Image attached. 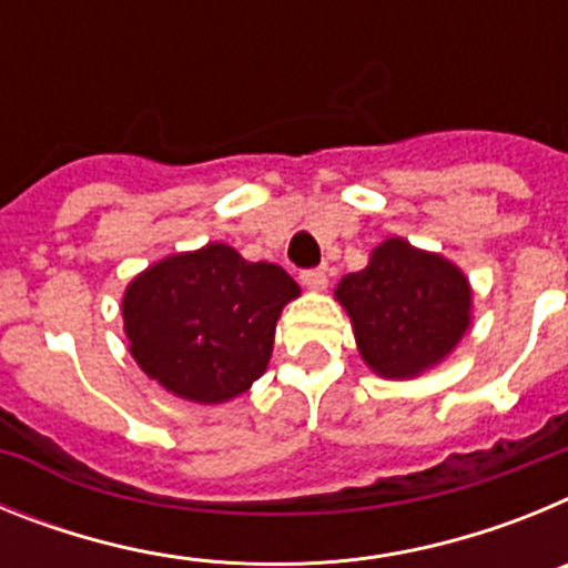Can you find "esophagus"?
I'll use <instances>...</instances> for the list:
<instances>
[{"mask_svg": "<svg viewBox=\"0 0 568 568\" xmlns=\"http://www.w3.org/2000/svg\"><path fill=\"white\" fill-rule=\"evenodd\" d=\"M301 284H304V287H307V290H313V293H324V290L329 287L327 267L304 270V273H301Z\"/></svg>", "mask_w": 568, "mask_h": 568, "instance_id": "esophagus-1", "label": "esophagus"}]
</instances>
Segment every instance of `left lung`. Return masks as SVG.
Masks as SVG:
<instances>
[{
	"label": "left lung",
	"mask_w": 568,
	"mask_h": 568,
	"mask_svg": "<svg viewBox=\"0 0 568 568\" xmlns=\"http://www.w3.org/2000/svg\"><path fill=\"white\" fill-rule=\"evenodd\" d=\"M335 301L353 321L364 364L389 381L438 366L471 327V284L440 253L389 235L366 267L338 281Z\"/></svg>",
	"instance_id": "8db88e82"
}]
</instances>
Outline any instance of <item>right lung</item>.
<instances>
[{"label": "right lung", "instance_id": "right-lung-1", "mask_svg": "<svg viewBox=\"0 0 568 568\" xmlns=\"http://www.w3.org/2000/svg\"><path fill=\"white\" fill-rule=\"evenodd\" d=\"M298 295L287 270L222 241L173 253L124 290L130 355L175 398L224 404L264 375L281 310Z\"/></svg>", "mask_w": 568, "mask_h": 568}]
</instances>
